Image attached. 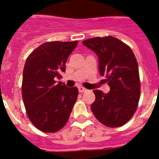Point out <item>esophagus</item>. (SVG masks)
Here are the masks:
<instances>
[{"label":"esophagus","instance_id":"obj_1","mask_svg":"<svg viewBox=\"0 0 159 159\" xmlns=\"http://www.w3.org/2000/svg\"><path fill=\"white\" fill-rule=\"evenodd\" d=\"M78 91H79V92H84V91H87V89H84V88L83 87H78Z\"/></svg>","mask_w":159,"mask_h":159}]
</instances>
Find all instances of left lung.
<instances>
[{"label":"left lung","mask_w":159,"mask_h":159,"mask_svg":"<svg viewBox=\"0 0 159 159\" xmlns=\"http://www.w3.org/2000/svg\"><path fill=\"white\" fill-rule=\"evenodd\" d=\"M82 44L98 57L99 72L106 75L110 87L107 94L94 90L95 101L91 109L105 125L120 127L127 123L137 109L140 98L139 66L127 44L111 36L85 40Z\"/></svg>","instance_id":"left-lung-1"}]
</instances>
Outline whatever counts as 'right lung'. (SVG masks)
Returning a JSON list of instances; mask_svg holds the SVG:
<instances>
[{
    "label": "right lung",
    "mask_w": 159,
    "mask_h": 159,
    "mask_svg": "<svg viewBox=\"0 0 159 159\" xmlns=\"http://www.w3.org/2000/svg\"><path fill=\"white\" fill-rule=\"evenodd\" d=\"M78 41L46 42L37 48L25 62L22 98L32 124L44 132H56L68 121L78 98L76 87L55 81L65 71L68 56Z\"/></svg>",
    "instance_id": "right-lung-1"
}]
</instances>
